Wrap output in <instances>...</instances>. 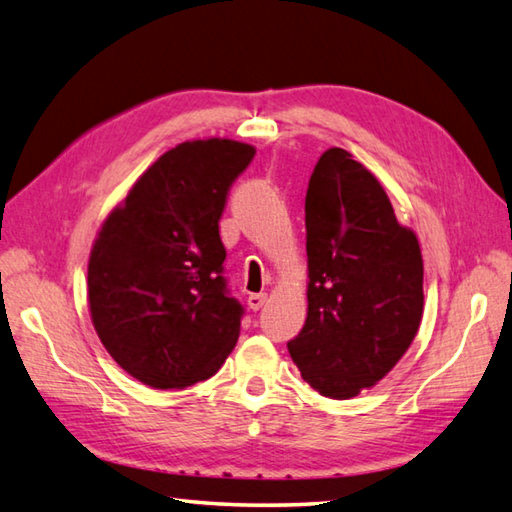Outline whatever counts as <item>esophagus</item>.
<instances>
[{
    "label": "esophagus",
    "instance_id": "1",
    "mask_svg": "<svg viewBox=\"0 0 512 512\" xmlns=\"http://www.w3.org/2000/svg\"><path fill=\"white\" fill-rule=\"evenodd\" d=\"M266 299H268L266 293H253V295H250V297H248L250 310H259V308H262V306L266 304Z\"/></svg>",
    "mask_w": 512,
    "mask_h": 512
}]
</instances>
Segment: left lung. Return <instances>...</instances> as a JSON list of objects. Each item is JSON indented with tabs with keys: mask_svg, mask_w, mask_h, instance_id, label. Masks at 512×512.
Instances as JSON below:
<instances>
[{
	"mask_svg": "<svg viewBox=\"0 0 512 512\" xmlns=\"http://www.w3.org/2000/svg\"><path fill=\"white\" fill-rule=\"evenodd\" d=\"M308 317L288 353L324 397L373 388L422 324L424 259L384 186L344 148H328L306 190Z\"/></svg>",
	"mask_w": 512,
	"mask_h": 512,
	"instance_id": "left-lung-1",
	"label": "left lung"
}]
</instances>
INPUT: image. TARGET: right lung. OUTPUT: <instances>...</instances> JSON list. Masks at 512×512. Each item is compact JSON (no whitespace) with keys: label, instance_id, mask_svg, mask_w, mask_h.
I'll return each instance as SVG.
<instances>
[{"label":"right lung","instance_id":"add662e5","mask_svg":"<svg viewBox=\"0 0 512 512\" xmlns=\"http://www.w3.org/2000/svg\"><path fill=\"white\" fill-rule=\"evenodd\" d=\"M255 148L193 139L170 148L104 219L88 259V308L104 348L150 388L213 377L239 337L219 239L230 184Z\"/></svg>","mask_w":512,"mask_h":512}]
</instances>
